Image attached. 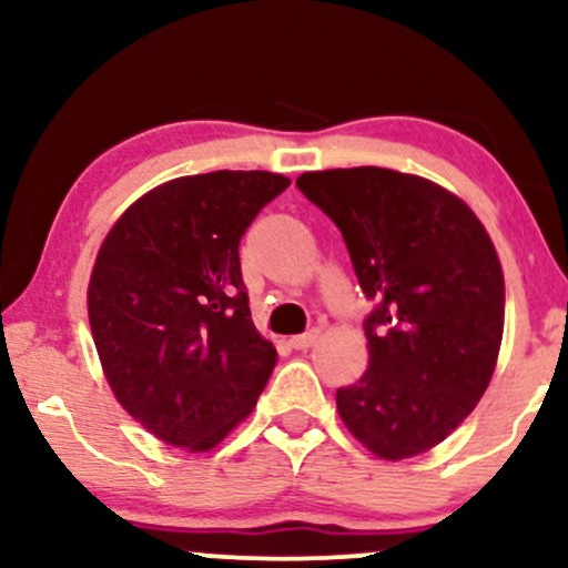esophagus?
Returning a JSON list of instances; mask_svg holds the SVG:
<instances>
[{
  "label": "esophagus",
  "mask_w": 568,
  "mask_h": 568,
  "mask_svg": "<svg viewBox=\"0 0 568 568\" xmlns=\"http://www.w3.org/2000/svg\"><path fill=\"white\" fill-rule=\"evenodd\" d=\"M317 338H321V331H306V334L291 336V347L293 349H310Z\"/></svg>",
  "instance_id": "esophagus-1"
}]
</instances>
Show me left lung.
<instances>
[{
  "label": "left lung",
  "instance_id": "left-lung-1",
  "mask_svg": "<svg viewBox=\"0 0 568 568\" xmlns=\"http://www.w3.org/2000/svg\"><path fill=\"white\" fill-rule=\"evenodd\" d=\"M342 232L368 312V368L336 389L344 425L382 459L452 435L486 393L505 328V277L484 224L452 192L387 168L304 173Z\"/></svg>",
  "mask_w": 568,
  "mask_h": 568
}]
</instances>
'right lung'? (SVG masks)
Instances as JSON below:
<instances>
[{"label": "right lung", "mask_w": 568, "mask_h": 568, "mask_svg": "<svg viewBox=\"0 0 568 568\" xmlns=\"http://www.w3.org/2000/svg\"><path fill=\"white\" fill-rule=\"evenodd\" d=\"M291 186L266 171L168 181L98 251L88 315L122 408L171 446L207 452L256 406L277 352L256 331L240 240Z\"/></svg>", "instance_id": "right-lung-1"}]
</instances>
